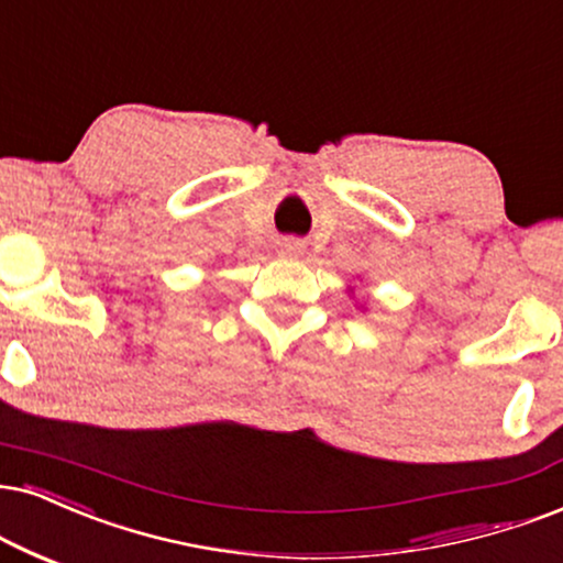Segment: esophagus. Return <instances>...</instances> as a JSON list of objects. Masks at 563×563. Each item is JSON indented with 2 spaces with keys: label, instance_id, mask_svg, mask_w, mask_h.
<instances>
[{
  "label": "esophagus",
  "instance_id": "obj_1",
  "mask_svg": "<svg viewBox=\"0 0 563 563\" xmlns=\"http://www.w3.org/2000/svg\"><path fill=\"white\" fill-rule=\"evenodd\" d=\"M280 254H283V257L298 260V257H303V254H306V244H303V241H298V239H286V241H280Z\"/></svg>",
  "mask_w": 563,
  "mask_h": 563
}]
</instances>
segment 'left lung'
<instances>
[{
    "label": "left lung",
    "mask_w": 563,
    "mask_h": 563,
    "mask_svg": "<svg viewBox=\"0 0 563 563\" xmlns=\"http://www.w3.org/2000/svg\"><path fill=\"white\" fill-rule=\"evenodd\" d=\"M347 290H351V294H353V288H347ZM358 309H364V306H361V303H358Z\"/></svg>",
    "instance_id": "left-lung-1"
}]
</instances>
